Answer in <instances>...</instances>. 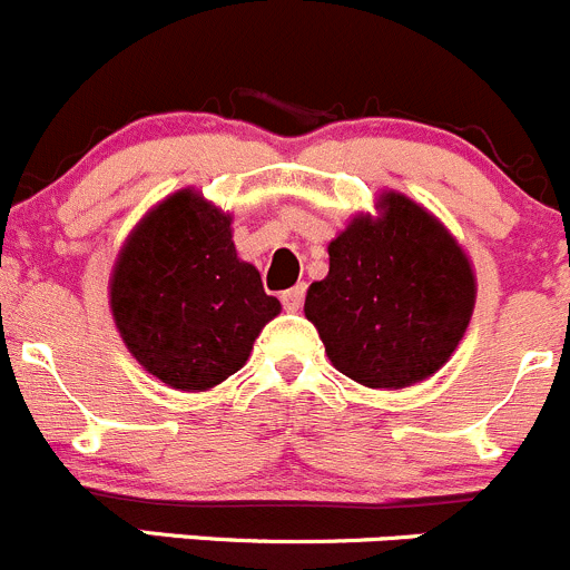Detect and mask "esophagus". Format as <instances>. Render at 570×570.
<instances>
[{
  "mask_svg": "<svg viewBox=\"0 0 570 570\" xmlns=\"http://www.w3.org/2000/svg\"><path fill=\"white\" fill-rule=\"evenodd\" d=\"M304 291H307V287L304 285H293V287H287V291H283V307L287 309V313H296L298 307H302V302H304Z\"/></svg>",
  "mask_w": 570,
  "mask_h": 570,
  "instance_id": "esophagus-1",
  "label": "esophagus"
}]
</instances>
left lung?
<instances>
[{
	"instance_id": "8db88e82",
	"label": "left lung",
	"mask_w": 570,
	"mask_h": 570,
	"mask_svg": "<svg viewBox=\"0 0 570 570\" xmlns=\"http://www.w3.org/2000/svg\"><path fill=\"white\" fill-rule=\"evenodd\" d=\"M382 218L357 216L330 244V274L304 315L341 374L368 387H407L458 348L474 309V272L452 235L407 196Z\"/></svg>"
}]
</instances>
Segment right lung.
I'll use <instances>...</instances> for the list:
<instances>
[{
  "instance_id": "right-lung-1",
  "label": "right lung",
  "mask_w": 570,
  "mask_h": 570,
  "mask_svg": "<svg viewBox=\"0 0 570 570\" xmlns=\"http://www.w3.org/2000/svg\"><path fill=\"white\" fill-rule=\"evenodd\" d=\"M110 307L140 365L179 391H207L246 363L279 313L255 266L238 261L229 216L194 190L149 213L121 249Z\"/></svg>"
}]
</instances>
